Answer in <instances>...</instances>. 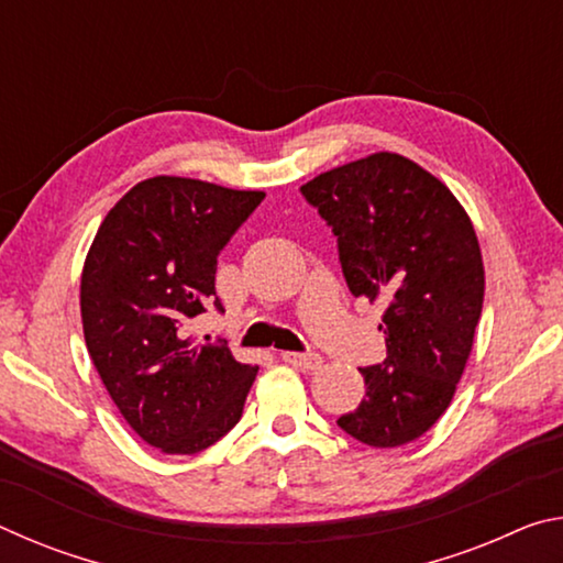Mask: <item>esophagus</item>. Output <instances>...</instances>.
<instances>
[{
    "label": "esophagus",
    "mask_w": 563,
    "mask_h": 563,
    "mask_svg": "<svg viewBox=\"0 0 563 563\" xmlns=\"http://www.w3.org/2000/svg\"><path fill=\"white\" fill-rule=\"evenodd\" d=\"M283 360L288 362V365L302 369V373H316L322 365V357L318 352H283Z\"/></svg>",
    "instance_id": "obj_1"
}]
</instances>
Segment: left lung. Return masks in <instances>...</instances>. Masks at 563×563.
<instances>
[{"instance_id": "1", "label": "left lung", "mask_w": 563, "mask_h": 563, "mask_svg": "<svg viewBox=\"0 0 563 563\" xmlns=\"http://www.w3.org/2000/svg\"><path fill=\"white\" fill-rule=\"evenodd\" d=\"M300 190L338 235L350 292L387 305V357L360 367L365 397L338 424L379 450L415 442L450 407L482 316L484 263L470 216L440 178L389 151Z\"/></svg>"}]
</instances>
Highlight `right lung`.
<instances>
[{
	"label": "right lung",
	"instance_id": "obj_1",
	"mask_svg": "<svg viewBox=\"0 0 563 563\" xmlns=\"http://www.w3.org/2000/svg\"><path fill=\"white\" fill-rule=\"evenodd\" d=\"M263 190L154 176L111 208L84 261L81 322L123 419L164 454H196L238 424L258 367L188 338L216 295L218 253Z\"/></svg>",
	"mask_w": 563,
	"mask_h": 563
}]
</instances>
